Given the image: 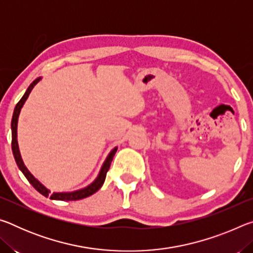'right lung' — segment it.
<instances>
[{"instance_id":"right-lung-1","label":"right lung","mask_w":253,"mask_h":253,"mask_svg":"<svg viewBox=\"0 0 253 253\" xmlns=\"http://www.w3.org/2000/svg\"><path fill=\"white\" fill-rule=\"evenodd\" d=\"M41 79H42L41 77H39V78H37L31 84L29 85L27 91L24 92L23 97L21 98L20 101L18 102V104H16L14 111H13V116H12V122H11V129H12V152H13L15 162H16V164H18L20 170L23 173L24 176L27 177V179L30 182V184H31V185L34 188H36V190L39 192V193H41L42 195L45 196V198L50 196L51 200H57V201H77V200L88 198V196H90L93 193H96V192L102 186V184H104L105 178H106V174H107V172H108V169L110 168L113 157L115 156V154H116V152H117V147L111 149L110 153L108 154V156L106 157L104 164H102L101 169L99 170V174H98V176L96 177L95 181H93L91 184H89L88 186H85L84 188H80V190H77V191H72V192H53V193H51V191L49 190V188H46L43 185V184H42L39 181V179L33 176L31 172H30V170L27 169V166L24 165L22 157H21L19 144H18V121H19V116H20L21 109H22L24 102L27 101L30 92L32 91L34 85L39 83Z\"/></svg>"}]
</instances>
